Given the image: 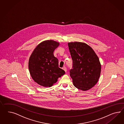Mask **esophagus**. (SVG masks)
Wrapping results in <instances>:
<instances>
[{
	"label": "esophagus",
	"instance_id": "esophagus-1",
	"mask_svg": "<svg viewBox=\"0 0 124 124\" xmlns=\"http://www.w3.org/2000/svg\"><path fill=\"white\" fill-rule=\"evenodd\" d=\"M63 70L65 72H66V71H67V69H66V67H63Z\"/></svg>",
	"mask_w": 124,
	"mask_h": 124
}]
</instances>
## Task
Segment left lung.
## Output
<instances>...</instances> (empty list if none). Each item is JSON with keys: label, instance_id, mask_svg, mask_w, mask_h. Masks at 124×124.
<instances>
[{"label": "left lung", "instance_id": "obj_1", "mask_svg": "<svg viewBox=\"0 0 124 124\" xmlns=\"http://www.w3.org/2000/svg\"><path fill=\"white\" fill-rule=\"evenodd\" d=\"M73 60L70 76L78 89L87 91L97 83L100 76L101 64L93 50L80 42L68 43Z\"/></svg>", "mask_w": 124, "mask_h": 124}]
</instances>
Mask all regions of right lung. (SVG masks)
<instances>
[{"label": "right lung", "mask_w": 124, "mask_h": 124, "mask_svg": "<svg viewBox=\"0 0 124 124\" xmlns=\"http://www.w3.org/2000/svg\"><path fill=\"white\" fill-rule=\"evenodd\" d=\"M59 45L53 40H45L37 46L31 55L28 62L31 76L41 86L50 87L65 74L54 55V50Z\"/></svg>", "instance_id": "right-lung-1"}]
</instances>
